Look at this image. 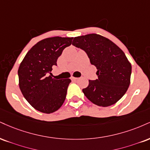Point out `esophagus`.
I'll use <instances>...</instances> for the list:
<instances>
[{"mask_svg": "<svg viewBox=\"0 0 150 150\" xmlns=\"http://www.w3.org/2000/svg\"><path fill=\"white\" fill-rule=\"evenodd\" d=\"M77 77H71V80H77Z\"/></svg>", "mask_w": 150, "mask_h": 150, "instance_id": "1", "label": "esophagus"}]
</instances>
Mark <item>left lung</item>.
I'll list each match as a JSON object with an SVG mask.
<instances>
[{"mask_svg": "<svg viewBox=\"0 0 150 150\" xmlns=\"http://www.w3.org/2000/svg\"><path fill=\"white\" fill-rule=\"evenodd\" d=\"M73 45L84 50L97 68L98 79L89 80L82 91L91 102L102 107L116 103L127 92L131 64L124 52L110 40L91 33L74 38Z\"/></svg>", "mask_w": 150, "mask_h": 150, "instance_id": "obj_1", "label": "left lung"}]
</instances>
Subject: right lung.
I'll use <instances>...</instances> for the list:
<instances>
[{
	"label": "right lung",
	"mask_w": 150,
	"mask_h": 150,
	"mask_svg": "<svg viewBox=\"0 0 150 150\" xmlns=\"http://www.w3.org/2000/svg\"><path fill=\"white\" fill-rule=\"evenodd\" d=\"M73 38H47L39 41L27 52L18 70L19 85L32 107L41 112L57 111L66 99L70 79L56 80L48 73L57 66L63 50Z\"/></svg>",
	"instance_id": "obj_1"
}]
</instances>
